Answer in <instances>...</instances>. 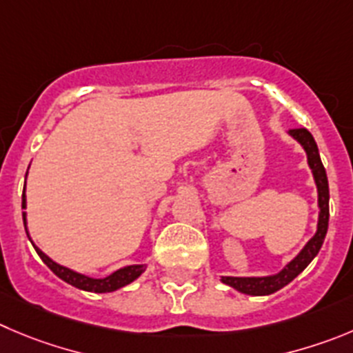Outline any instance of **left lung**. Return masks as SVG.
Instances as JSON below:
<instances>
[{"mask_svg":"<svg viewBox=\"0 0 353 353\" xmlns=\"http://www.w3.org/2000/svg\"><path fill=\"white\" fill-rule=\"evenodd\" d=\"M292 137L305 148L306 157H308V165H310L312 172H314L315 184H317L319 192V225L317 233L310 242L303 247V251L282 270L281 273L270 276H221V282H225L230 288L236 289V291L243 292V294L251 296H268L288 285L292 282L306 266L310 265L312 259L319 254L322 243H324L325 233H327L329 225V184H327V174H325L324 165H322L321 154H319L317 143H315L314 136L306 128H291L289 130Z\"/></svg>","mask_w":353,"mask_h":353,"instance_id":"obj_1","label":"left lung"}]
</instances>
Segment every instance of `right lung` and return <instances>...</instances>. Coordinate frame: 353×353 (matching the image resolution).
Segmentation results:
<instances>
[{"mask_svg": "<svg viewBox=\"0 0 353 353\" xmlns=\"http://www.w3.org/2000/svg\"><path fill=\"white\" fill-rule=\"evenodd\" d=\"M24 190H26V184H24ZM22 209H26V193H22ZM22 219H24V226H26V212H22ZM28 233V230H26ZM36 252L38 256L41 258V261L59 276L62 279L64 282L68 284L74 285L78 289H83V291H90V292H113L117 289L123 288V285L130 284L141 275V273L146 270V265H130V266H125V268H120L118 272L111 273L110 276L106 279H90L87 275H81V273L72 272V270L65 268V266L57 265L55 261H52L45 252H41L38 247L34 245Z\"/></svg>", "mask_w": 353, "mask_h": 353, "instance_id": "right-lung-1", "label": "right lung"}]
</instances>
